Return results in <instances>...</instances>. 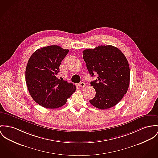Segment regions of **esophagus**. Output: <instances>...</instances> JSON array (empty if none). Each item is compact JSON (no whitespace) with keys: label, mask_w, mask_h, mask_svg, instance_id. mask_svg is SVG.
I'll return each instance as SVG.
<instances>
[{"label":"esophagus","mask_w":158,"mask_h":158,"mask_svg":"<svg viewBox=\"0 0 158 158\" xmlns=\"http://www.w3.org/2000/svg\"><path fill=\"white\" fill-rule=\"evenodd\" d=\"M79 86L80 87H81V88H84V87H85V84L84 82H81V83L79 84Z\"/></svg>","instance_id":"esophagus-1"}]
</instances>
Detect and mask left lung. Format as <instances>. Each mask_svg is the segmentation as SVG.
I'll use <instances>...</instances> for the list:
<instances>
[{
  "label": "left lung",
  "instance_id": "obj_1",
  "mask_svg": "<svg viewBox=\"0 0 158 158\" xmlns=\"http://www.w3.org/2000/svg\"><path fill=\"white\" fill-rule=\"evenodd\" d=\"M83 58L91 76L97 79L91 82L96 96L90 103L100 109L116 105L126 94L130 82L128 61L120 50L111 45L98 46L83 51Z\"/></svg>",
  "mask_w": 158,
  "mask_h": 158
}]
</instances>
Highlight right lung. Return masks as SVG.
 I'll return each instance as SVG.
<instances>
[{
    "label": "right lung",
    "mask_w": 158,
    "mask_h": 158,
    "mask_svg": "<svg viewBox=\"0 0 158 158\" xmlns=\"http://www.w3.org/2000/svg\"><path fill=\"white\" fill-rule=\"evenodd\" d=\"M68 49L53 45L36 50L27 62L25 78L29 92L38 105L55 109L64 105L76 91V86L61 81L56 75Z\"/></svg>",
    "instance_id": "add662e5"
}]
</instances>
